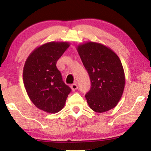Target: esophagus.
I'll use <instances>...</instances> for the list:
<instances>
[{
    "instance_id": "esophagus-1",
    "label": "esophagus",
    "mask_w": 151,
    "mask_h": 151,
    "mask_svg": "<svg viewBox=\"0 0 151 151\" xmlns=\"http://www.w3.org/2000/svg\"><path fill=\"white\" fill-rule=\"evenodd\" d=\"M71 88L72 91H76L78 88V85L76 83L71 84Z\"/></svg>"
}]
</instances>
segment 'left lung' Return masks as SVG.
Instances as JSON below:
<instances>
[{
	"instance_id": "obj_1",
	"label": "left lung",
	"mask_w": 151,
	"mask_h": 151,
	"mask_svg": "<svg viewBox=\"0 0 151 151\" xmlns=\"http://www.w3.org/2000/svg\"><path fill=\"white\" fill-rule=\"evenodd\" d=\"M77 51L89 75L91 87L85 98L96 113L106 112L117 106L125 86V74L118 55L109 47L88 41Z\"/></svg>"
}]
</instances>
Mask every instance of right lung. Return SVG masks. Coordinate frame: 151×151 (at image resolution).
I'll use <instances>...</instances> for the list:
<instances>
[{
    "mask_svg": "<svg viewBox=\"0 0 151 151\" xmlns=\"http://www.w3.org/2000/svg\"><path fill=\"white\" fill-rule=\"evenodd\" d=\"M70 46L68 42H49L30 53L23 68L26 91L35 106L49 113H56L65 106L71 89L64 83L56 63Z\"/></svg>",
    "mask_w": 151,
    "mask_h": 151,
    "instance_id": "add662e5",
    "label": "right lung"
}]
</instances>
